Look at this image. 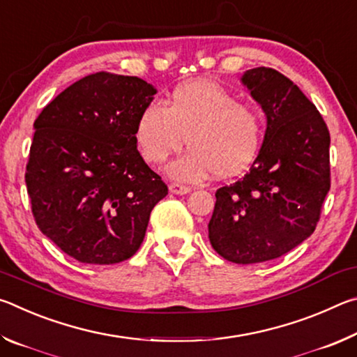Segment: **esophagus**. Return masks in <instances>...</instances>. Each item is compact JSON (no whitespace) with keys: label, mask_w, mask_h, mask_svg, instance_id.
<instances>
[{"label":"esophagus","mask_w":357,"mask_h":357,"mask_svg":"<svg viewBox=\"0 0 357 357\" xmlns=\"http://www.w3.org/2000/svg\"><path fill=\"white\" fill-rule=\"evenodd\" d=\"M168 189H170L172 193H174V195H184V193H189L190 189L187 185H183V184H178V183H173L168 185Z\"/></svg>","instance_id":"1"}]
</instances>
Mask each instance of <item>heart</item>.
<instances>
[{
	"instance_id": "1",
	"label": "heart",
	"mask_w": 357,
	"mask_h": 357,
	"mask_svg": "<svg viewBox=\"0 0 357 357\" xmlns=\"http://www.w3.org/2000/svg\"><path fill=\"white\" fill-rule=\"evenodd\" d=\"M263 135V112L238 102L231 91L211 80L181 84L168 107L149 102L135 126L137 146L151 164H162L179 153L189 137L192 149L167 168L172 178L189 183L213 173L228 178L245 172L255 160Z\"/></svg>"
}]
</instances>
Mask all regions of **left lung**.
Masks as SVG:
<instances>
[{
    "label": "left lung",
    "instance_id": "1",
    "mask_svg": "<svg viewBox=\"0 0 357 357\" xmlns=\"http://www.w3.org/2000/svg\"><path fill=\"white\" fill-rule=\"evenodd\" d=\"M266 114L250 170L215 192L209 220L214 250L236 264L279 258L315 231L331 189L328 126L296 84L271 68L241 78Z\"/></svg>",
    "mask_w": 357,
    "mask_h": 357
}]
</instances>
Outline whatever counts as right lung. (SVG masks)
<instances>
[{
    "label": "right lung",
    "mask_w": 357,
    "mask_h": 357,
    "mask_svg": "<svg viewBox=\"0 0 357 357\" xmlns=\"http://www.w3.org/2000/svg\"><path fill=\"white\" fill-rule=\"evenodd\" d=\"M155 93L138 77L98 72L66 88L34 121L25 173L34 220L77 261L130 258L167 197L135 142L138 114Z\"/></svg>",
    "instance_id": "1"
}]
</instances>
